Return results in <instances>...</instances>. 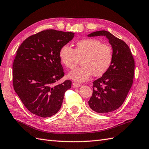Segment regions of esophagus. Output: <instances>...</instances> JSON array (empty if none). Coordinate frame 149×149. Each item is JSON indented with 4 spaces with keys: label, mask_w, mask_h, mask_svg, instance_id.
Wrapping results in <instances>:
<instances>
[{
    "label": "esophagus",
    "mask_w": 149,
    "mask_h": 149,
    "mask_svg": "<svg viewBox=\"0 0 149 149\" xmlns=\"http://www.w3.org/2000/svg\"><path fill=\"white\" fill-rule=\"evenodd\" d=\"M72 85H73L74 87H80V86H81V85L80 84H78V83H75V82H74L73 84H72Z\"/></svg>",
    "instance_id": "esophagus-1"
}]
</instances>
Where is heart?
Segmentation results:
<instances>
[{
  "instance_id": "heart-1",
  "label": "heart",
  "mask_w": 149,
  "mask_h": 149,
  "mask_svg": "<svg viewBox=\"0 0 149 149\" xmlns=\"http://www.w3.org/2000/svg\"><path fill=\"white\" fill-rule=\"evenodd\" d=\"M77 57H80V67L68 74V77L74 81L84 82L93 74L101 77L108 71L113 61V50L108 45L95 39H84L78 41L73 49L68 45L61 48L58 57L66 68L74 67Z\"/></svg>"
}]
</instances>
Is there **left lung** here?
Returning <instances> with one entry per match:
<instances>
[{
    "mask_svg": "<svg viewBox=\"0 0 149 149\" xmlns=\"http://www.w3.org/2000/svg\"><path fill=\"white\" fill-rule=\"evenodd\" d=\"M88 37L105 36L113 50V61L108 71L93 81V93L88 101L92 110L107 113L123 104L133 85L134 61L127 45L110 32L100 31Z\"/></svg>",
    "mask_w": 149,
    "mask_h": 149,
    "instance_id": "left-lung-1",
    "label": "left lung"
}]
</instances>
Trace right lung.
<instances>
[{
	"mask_svg": "<svg viewBox=\"0 0 149 149\" xmlns=\"http://www.w3.org/2000/svg\"><path fill=\"white\" fill-rule=\"evenodd\" d=\"M74 36L71 32L46 30L26 39L16 52L13 64V87L33 114L49 117L60 110L71 81L57 84L64 76L58 52Z\"/></svg>",
	"mask_w": 149,
	"mask_h": 149,
	"instance_id": "right-lung-1",
	"label": "right lung"
}]
</instances>
